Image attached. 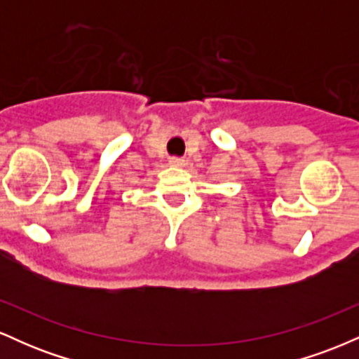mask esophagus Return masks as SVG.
I'll return each mask as SVG.
<instances>
[{
	"label": "esophagus",
	"instance_id": "obj_1",
	"mask_svg": "<svg viewBox=\"0 0 359 359\" xmlns=\"http://www.w3.org/2000/svg\"><path fill=\"white\" fill-rule=\"evenodd\" d=\"M168 162H170V165H174V167H182L184 165V160L179 158V156H172Z\"/></svg>",
	"mask_w": 359,
	"mask_h": 359
}]
</instances>
